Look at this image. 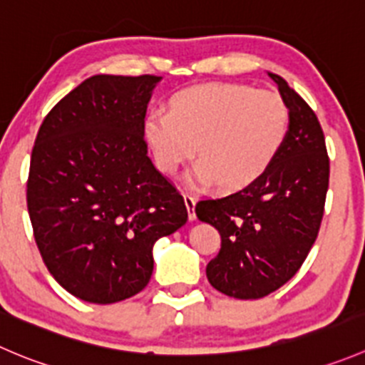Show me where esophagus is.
Wrapping results in <instances>:
<instances>
[{"instance_id":"34e87169","label":"esophagus","mask_w":365,"mask_h":365,"mask_svg":"<svg viewBox=\"0 0 365 365\" xmlns=\"http://www.w3.org/2000/svg\"><path fill=\"white\" fill-rule=\"evenodd\" d=\"M183 201H185L187 212H189V221H196V212H194V207H196V196L189 192H183Z\"/></svg>"}]
</instances>
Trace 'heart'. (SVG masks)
I'll list each match as a JSON object with an SVG mask.
<instances>
[{
	"instance_id": "b5f03b06",
	"label": "heart",
	"mask_w": 365,
	"mask_h": 365,
	"mask_svg": "<svg viewBox=\"0 0 365 365\" xmlns=\"http://www.w3.org/2000/svg\"><path fill=\"white\" fill-rule=\"evenodd\" d=\"M287 132L289 108L280 94L226 81L185 88L173 98L171 112L153 110L144 121V139L162 173L173 175L197 153L187 182L226 190L260 178Z\"/></svg>"
}]
</instances>
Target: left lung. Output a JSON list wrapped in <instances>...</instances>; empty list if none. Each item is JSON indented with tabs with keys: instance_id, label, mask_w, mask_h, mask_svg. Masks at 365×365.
<instances>
[{
	"instance_id": "left-lung-1",
	"label": "left lung",
	"mask_w": 365,
	"mask_h": 365,
	"mask_svg": "<svg viewBox=\"0 0 365 365\" xmlns=\"http://www.w3.org/2000/svg\"><path fill=\"white\" fill-rule=\"evenodd\" d=\"M269 76L289 108L280 153L247 187L196 205L197 219L221 235V251L207 265L208 282L237 299L264 298L298 272L317 239L330 178L314 110L284 78Z\"/></svg>"
}]
</instances>
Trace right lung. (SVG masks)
Here are the masks:
<instances>
[{
  "label": "right lung",
  "mask_w": 365,
  "mask_h": 365,
  "mask_svg": "<svg viewBox=\"0 0 365 365\" xmlns=\"http://www.w3.org/2000/svg\"><path fill=\"white\" fill-rule=\"evenodd\" d=\"M160 80L91 76L38 128L26 190L35 242L53 278L83 302L108 305L143 291L155 242L189 217L144 140Z\"/></svg>",
  "instance_id": "1"
}]
</instances>
